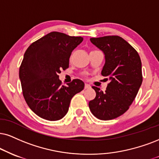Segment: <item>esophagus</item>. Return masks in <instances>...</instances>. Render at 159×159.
<instances>
[{
  "instance_id": "34e87169",
  "label": "esophagus",
  "mask_w": 159,
  "mask_h": 159,
  "mask_svg": "<svg viewBox=\"0 0 159 159\" xmlns=\"http://www.w3.org/2000/svg\"><path fill=\"white\" fill-rule=\"evenodd\" d=\"M85 89H91V85H89V84H85Z\"/></svg>"
}]
</instances>
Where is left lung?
I'll return each instance as SVG.
<instances>
[{
  "label": "left lung",
  "mask_w": 159,
  "mask_h": 159,
  "mask_svg": "<svg viewBox=\"0 0 159 159\" xmlns=\"http://www.w3.org/2000/svg\"><path fill=\"white\" fill-rule=\"evenodd\" d=\"M91 42L105 54L102 75L109 80L105 92L92 86L96 97L89 105L94 116L111 120L129 109L142 83V62L136 50L121 37L92 38Z\"/></svg>",
  "instance_id": "left-lung-1"
}]
</instances>
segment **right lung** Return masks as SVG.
<instances>
[{
    "mask_svg": "<svg viewBox=\"0 0 159 159\" xmlns=\"http://www.w3.org/2000/svg\"><path fill=\"white\" fill-rule=\"evenodd\" d=\"M83 38L52 32L32 43L25 51L19 70L23 95L30 109L41 118L60 120L70 102L85 84L75 79L62 85L58 74L69 67L72 51Z\"/></svg>",
    "mask_w": 159,
    "mask_h": 159,
    "instance_id": "right-lung-1",
    "label": "right lung"
}]
</instances>
